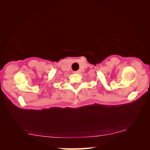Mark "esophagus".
Instances as JSON below:
<instances>
[{
	"mask_svg": "<svg viewBox=\"0 0 150 150\" xmlns=\"http://www.w3.org/2000/svg\"><path fill=\"white\" fill-rule=\"evenodd\" d=\"M79 73V71H75L74 72V73Z\"/></svg>",
	"mask_w": 150,
	"mask_h": 150,
	"instance_id": "obj_1",
	"label": "esophagus"
}]
</instances>
